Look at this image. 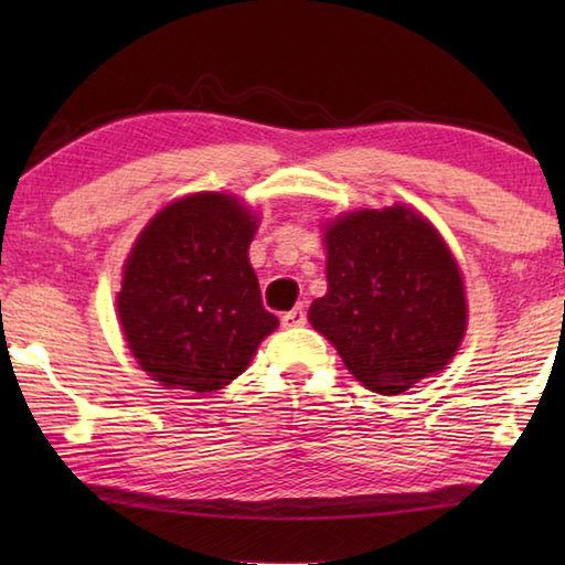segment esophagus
<instances>
[{
    "label": "esophagus",
    "instance_id": "34e87169",
    "mask_svg": "<svg viewBox=\"0 0 565 565\" xmlns=\"http://www.w3.org/2000/svg\"><path fill=\"white\" fill-rule=\"evenodd\" d=\"M281 323H284V329H299V327H303V323H306L303 306H294L291 311H286L284 317H281Z\"/></svg>",
    "mask_w": 565,
    "mask_h": 565
}]
</instances>
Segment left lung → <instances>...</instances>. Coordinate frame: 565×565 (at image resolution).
<instances>
[{
  "instance_id": "8db88e82",
  "label": "left lung",
  "mask_w": 565,
  "mask_h": 565,
  "mask_svg": "<svg viewBox=\"0 0 565 565\" xmlns=\"http://www.w3.org/2000/svg\"><path fill=\"white\" fill-rule=\"evenodd\" d=\"M329 289L309 321L353 379L401 394L434 376L461 347L468 306L461 269L414 209H359L323 226Z\"/></svg>"
}]
</instances>
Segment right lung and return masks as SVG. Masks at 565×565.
I'll return each instance as SVG.
<instances>
[{"label":"right lung","instance_id":"right-lung-1","mask_svg":"<svg viewBox=\"0 0 565 565\" xmlns=\"http://www.w3.org/2000/svg\"><path fill=\"white\" fill-rule=\"evenodd\" d=\"M256 214L232 194L167 204L124 262L117 313L131 356L167 388L232 384L279 327L248 264Z\"/></svg>","mask_w":565,"mask_h":565}]
</instances>
